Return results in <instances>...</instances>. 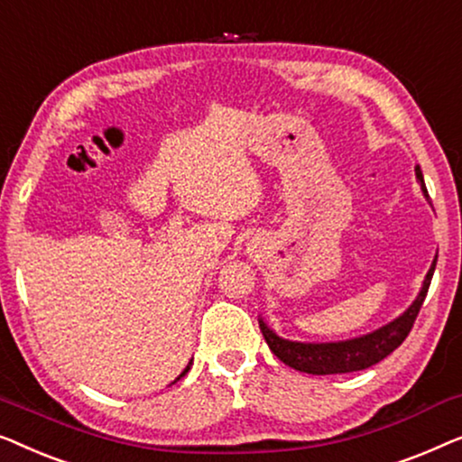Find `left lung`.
<instances>
[{
	"label": "left lung",
	"mask_w": 462,
	"mask_h": 462,
	"mask_svg": "<svg viewBox=\"0 0 462 462\" xmlns=\"http://www.w3.org/2000/svg\"><path fill=\"white\" fill-rule=\"evenodd\" d=\"M414 173H417V180L420 181V188H423V194L429 199L423 171L420 167H414ZM435 262L433 259L431 268H429L423 287H420V293L414 299L411 308H408L404 314L395 318L393 322L385 324V327L373 330V333L356 337V339L347 341H333V343H301V341H289L278 337L274 330H272L268 324H265L263 318H259V328H262V335L265 343H268L272 354L276 356L278 360L287 364V366L299 370V373L308 374H343V373H356V370H364L374 366L376 362L387 358L393 349H398L404 339L411 333L414 320H417L420 305H423L429 284H431L433 272H435Z\"/></svg>",
	"instance_id": "obj_1"
}]
</instances>
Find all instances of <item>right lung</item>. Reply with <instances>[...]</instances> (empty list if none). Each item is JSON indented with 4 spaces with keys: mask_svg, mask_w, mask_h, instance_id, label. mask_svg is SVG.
Listing matches in <instances>:
<instances>
[{
    "mask_svg": "<svg viewBox=\"0 0 462 462\" xmlns=\"http://www.w3.org/2000/svg\"><path fill=\"white\" fill-rule=\"evenodd\" d=\"M188 370H190V364H188V366H186L184 370H181V374H180V376H178V379H175V381H180V379H181V376H184V374L188 373Z\"/></svg>",
    "mask_w": 462,
    "mask_h": 462,
    "instance_id": "obj_1",
    "label": "right lung"
}]
</instances>
